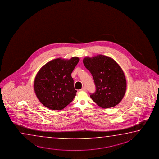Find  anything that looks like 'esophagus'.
Instances as JSON below:
<instances>
[{
    "label": "esophagus",
    "instance_id": "34e87169",
    "mask_svg": "<svg viewBox=\"0 0 159 159\" xmlns=\"http://www.w3.org/2000/svg\"><path fill=\"white\" fill-rule=\"evenodd\" d=\"M81 91H84L86 92L87 91V89L86 87H83L82 89H81Z\"/></svg>",
    "mask_w": 159,
    "mask_h": 159
}]
</instances>
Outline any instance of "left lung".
<instances>
[{
  "label": "left lung",
  "mask_w": 159,
  "mask_h": 159,
  "mask_svg": "<svg viewBox=\"0 0 159 159\" xmlns=\"http://www.w3.org/2000/svg\"><path fill=\"white\" fill-rule=\"evenodd\" d=\"M94 80L96 91L90 94L101 107H112L122 100L126 90V80L120 66L112 58L99 54L83 60Z\"/></svg>",
  "instance_id": "obj_1"
}]
</instances>
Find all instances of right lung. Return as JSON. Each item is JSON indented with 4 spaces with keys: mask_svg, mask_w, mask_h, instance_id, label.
Listing matches in <instances>:
<instances>
[{
    "mask_svg": "<svg viewBox=\"0 0 159 159\" xmlns=\"http://www.w3.org/2000/svg\"><path fill=\"white\" fill-rule=\"evenodd\" d=\"M80 59L61 58L44 65L35 77L34 89L35 94L45 107L61 110L69 105L76 95L71 73Z\"/></svg>",
    "mask_w": 159,
    "mask_h": 159,
    "instance_id": "1",
    "label": "right lung"
}]
</instances>
